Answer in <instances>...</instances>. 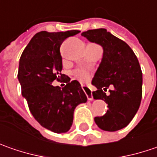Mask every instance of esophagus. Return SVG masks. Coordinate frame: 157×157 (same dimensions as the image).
<instances>
[{
	"label": "esophagus",
	"instance_id": "34e87169",
	"mask_svg": "<svg viewBox=\"0 0 157 157\" xmlns=\"http://www.w3.org/2000/svg\"><path fill=\"white\" fill-rule=\"evenodd\" d=\"M82 88L83 91L85 92L86 96H87V98H88V100H90V101H92V100H93V96H92L91 90H90L89 88L85 87V86H82Z\"/></svg>",
	"mask_w": 157,
	"mask_h": 157
}]
</instances>
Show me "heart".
I'll list each match as a JSON object with an SVG mask.
<instances>
[{
    "instance_id": "heart-1",
    "label": "heart",
    "mask_w": 157,
    "mask_h": 157,
    "mask_svg": "<svg viewBox=\"0 0 157 157\" xmlns=\"http://www.w3.org/2000/svg\"><path fill=\"white\" fill-rule=\"evenodd\" d=\"M75 75H76V77L81 81V82H87L90 77V74L88 73L85 70H83V69H78V70H76L75 71Z\"/></svg>"
}]
</instances>
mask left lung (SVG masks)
Here are the masks:
<instances>
[{
  "instance_id": "left-lung-1",
  "label": "left lung",
  "mask_w": 157,
  "mask_h": 157,
  "mask_svg": "<svg viewBox=\"0 0 157 157\" xmlns=\"http://www.w3.org/2000/svg\"><path fill=\"white\" fill-rule=\"evenodd\" d=\"M81 35L101 45L104 51L92 79V85L97 88L92 96L104 100L109 110L104 116L96 117L95 122L104 131L120 130L131 122L140 105L142 73L138 59L126 42L106 29L89 30Z\"/></svg>"
}]
</instances>
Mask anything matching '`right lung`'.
<instances>
[{"instance_id":"obj_1","label":"right lung","mask_w":157,"mask_h":157,"mask_svg":"<svg viewBox=\"0 0 157 157\" xmlns=\"http://www.w3.org/2000/svg\"><path fill=\"white\" fill-rule=\"evenodd\" d=\"M80 31L38 32L23 52L18 68L22 96L41 126L53 133H67L73 124L75 107L87 102V96L78 81L68 82L60 89L52 85L64 77L59 47L63 41ZM61 76H59V75Z\"/></svg>"}]
</instances>
